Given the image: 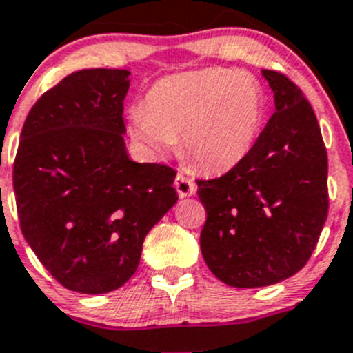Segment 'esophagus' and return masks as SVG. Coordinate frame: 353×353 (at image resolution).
I'll return each instance as SVG.
<instances>
[{
	"label": "esophagus",
	"mask_w": 353,
	"mask_h": 353,
	"mask_svg": "<svg viewBox=\"0 0 353 353\" xmlns=\"http://www.w3.org/2000/svg\"><path fill=\"white\" fill-rule=\"evenodd\" d=\"M174 186H176L177 195H179L181 199H186V196H192L193 193L196 192L195 181L190 179V177H186V176H181V174L176 177V183H174Z\"/></svg>",
	"instance_id": "obj_1"
}]
</instances>
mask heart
<instances>
[{
  "mask_svg": "<svg viewBox=\"0 0 353 353\" xmlns=\"http://www.w3.org/2000/svg\"><path fill=\"white\" fill-rule=\"evenodd\" d=\"M265 94L253 75L225 68L158 81L144 109L130 112V135L151 151L181 139L184 158L208 174L228 172L255 148Z\"/></svg>",
  "mask_w": 353,
  "mask_h": 353,
  "instance_id": "heart-1",
  "label": "heart"
}]
</instances>
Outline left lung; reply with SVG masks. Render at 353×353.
Segmentation results:
<instances>
[{"instance_id": "1", "label": "left lung", "mask_w": 353, "mask_h": 353, "mask_svg": "<svg viewBox=\"0 0 353 353\" xmlns=\"http://www.w3.org/2000/svg\"><path fill=\"white\" fill-rule=\"evenodd\" d=\"M274 94L255 148L218 179L196 181L208 211L200 250L216 278L236 288L279 283L306 265L327 220V151L303 91L262 70Z\"/></svg>"}]
</instances>
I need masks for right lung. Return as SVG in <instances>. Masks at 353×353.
Returning a JSON list of instances; mask_svg holds the SVG:
<instances>
[{"mask_svg": "<svg viewBox=\"0 0 353 353\" xmlns=\"http://www.w3.org/2000/svg\"><path fill=\"white\" fill-rule=\"evenodd\" d=\"M128 70H81L22 126L14 192L24 239L68 290L107 294L137 271L148 232L177 202L176 172L130 160Z\"/></svg>", "mask_w": 353, "mask_h": 353, "instance_id": "obj_1", "label": "right lung"}]
</instances>
